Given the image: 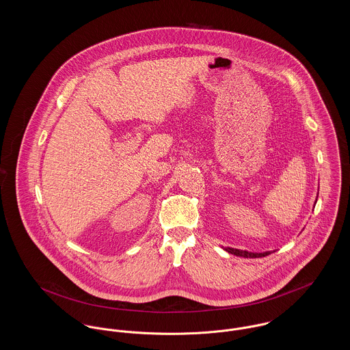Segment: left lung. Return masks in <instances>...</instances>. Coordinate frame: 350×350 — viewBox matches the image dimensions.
<instances>
[{
	"mask_svg": "<svg viewBox=\"0 0 350 350\" xmlns=\"http://www.w3.org/2000/svg\"><path fill=\"white\" fill-rule=\"evenodd\" d=\"M317 201V200H316ZM228 254L237 255V256H243V258H262V256H267L272 251H266V252H250L246 250H238V248H231L226 247L225 248Z\"/></svg>",
	"mask_w": 350,
	"mask_h": 350,
	"instance_id": "obj_1",
	"label": "left lung"
}]
</instances>
